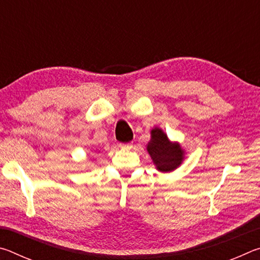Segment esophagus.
Segmentation results:
<instances>
[{
    "instance_id": "1",
    "label": "esophagus",
    "mask_w": 260,
    "mask_h": 260,
    "mask_svg": "<svg viewBox=\"0 0 260 260\" xmlns=\"http://www.w3.org/2000/svg\"><path fill=\"white\" fill-rule=\"evenodd\" d=\"M119 146L122 149H129V148H132V143H120Z\"/></svg>"
}]
</instances>
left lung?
Listing matches in <instances>:
<instances>
[{
    "label": "left lung",
    "instance_id": "1",
    "mask_svg": "<svg viewBox=\"0 0 260 260\" xmlns=\"http://www.w3.org/2000/svg\"><path fill=\"white\" fill-rule=\"evenodd\" d=\"M147 150L156 169L160 172H172L181 165L184 151L179 143L171 142L167 135L158 127L151 129V140Z\"/></svg>",
    "mask_w": 260,
    "mask_h": 260
}]
</instances>
